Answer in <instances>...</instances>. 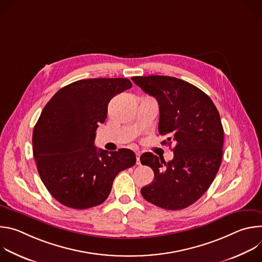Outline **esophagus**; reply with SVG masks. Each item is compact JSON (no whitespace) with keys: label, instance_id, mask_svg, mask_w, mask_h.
Listing matches in <instances>:
<instances>
[{"label":"esophagus","instance_id":"obj_1","mask_svg":"<svg viewBox=\"0 0 262 262\" xmlns=\"http://www.w3.org/2000/svg\"><path fill=\"white\" fill-rule=\"evenodd\" d=\"M140 156H141V152H140V151H136V157H137V165H141V163H140Z\"/></svg>","mask_w":262,"mask_h":262}]
</instances>
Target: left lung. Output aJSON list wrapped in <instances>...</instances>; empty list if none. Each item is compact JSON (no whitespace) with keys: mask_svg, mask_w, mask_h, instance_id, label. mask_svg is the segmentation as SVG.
Wrapping results in <instances>:
<instances>
[{"mask_svg":"<svg viewBox=\"0 0 262 262\" xmlns=\"http://www.w3.org/2000/svg\"><path fill=\"white\" fill-rule=\"evenodd\" d=\"M160 106L163 144L175 143L174 158L166 163L151 152L141 156L142 165L155 172L150 184L141 189L144 199L168 210L195 203L212 183L222 162L224 129L219 112L202 90L173 77H134Z\"/></svg>","mask_w":262,"mask_h":262,"instance_id":"1","label":"left lung"}]
</instances>
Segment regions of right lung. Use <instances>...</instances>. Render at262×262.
<instances>
[{
  "mask_svg": "<svg viewBox=\"0 0 262 262\" xmlns=\"http://www.w3.org/2000/svg\"><path fill=\"white\" fill-rule=\"evenodd\" d=\"M129 88L123 78L80 80L61 88L42 110L33 130V155L43 184L61 204L74 209L101 204L116 175L136 164L129 149L107 152L94 145L110 100Z\"/></svg>",
  "mask_w": 262,
  "mask_h": 262,
  "instance_id": "obj_1",
  "label": "right lung"
}]
</instances>
